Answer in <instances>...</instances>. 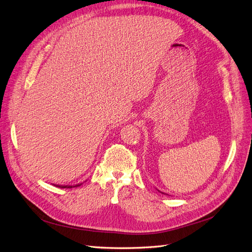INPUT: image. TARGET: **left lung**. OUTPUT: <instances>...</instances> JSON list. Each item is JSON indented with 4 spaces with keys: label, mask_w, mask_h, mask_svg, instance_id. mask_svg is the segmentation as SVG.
Returning <instances> with one entry per match:
<instances>
[{
    "label": "left lung",
    "mask_w": 252,
    "mask_h": 252,
    "mask_svg": "<svg viewBox=\"0 0 252 252\" xmlns=\"http://www.w3.org/2000/svg\"><path fill=\"white\" fill-rule=\"evenodd\" d=\"M162 193H164V192H162Z\"/></svg>",
    "instance_id": "obj_1"
}]
</instances>
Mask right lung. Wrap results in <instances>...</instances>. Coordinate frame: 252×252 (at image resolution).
Segmentation results:
<instances>
[{
    "instance_id": "obj_1",
    "label": "right lung",
    "mask_w": 252,
    "mask_h": 252,
    "mask_svg": "<svg viewBox=\"0 0 252 252\" xmlns=\"http://www.w3.org/2000/svg\"><path fill=\"white\" fill-rule=\"evenodd\" d=\"M81 185H82V183H81V184H77L74 186H71V185H56V186L60 187V188H72V187H78V186H81Z\"/></svg>"
}]
</instances>
